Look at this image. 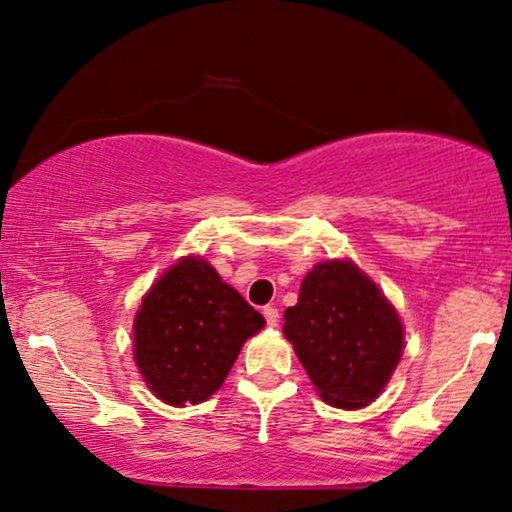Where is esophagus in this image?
<instances>
[{
  "mask_svg": "<svg viewBox=\"0 0 512 512\" xmlns=\"http://www.w3.org/2000/svg\"><path fill=\"white\" fill-rule=\"evenodd\" d=\"M262 315H264V319H267L269 326L279 324V310H276V307L267 305V307H264V310H262Z\"/></svg>",
  "mask_w": 512,
  "mask_h": 512,
  "instance_id": "obj_1",
  "label": "esophagus"
}]
</instances>
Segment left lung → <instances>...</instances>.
Here are the masks:
<instances>
[{
	"mask_svg": "<svg viewBox=\"0 0 512 512\" xmlns=\"http://www.w3.org/2000/svg\"><path fill=\"white\" fill-rule=\"evenodd\" d=\"M307 377L329 405L365 408L403 355V324L386 295L350 260L319 262L283 315Z\"/></svg>",
	"mask_w": 512,
	"mask_h": 512,
	"instance_id": "1",
	"label": "left lung"
}]
</instances>
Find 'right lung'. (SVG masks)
Wrapping results in <instances>:
<instances>
[{"label": "right lung", "mask_w": 512, "mask_h": 512, "mask_svg": "<svg viewBox=\"0 0 512 512\" xmlns=\"http://www.w3.org/2000/svg\"><path fill=\"white\" fill-rule=\"evenodd\" d=\"M264 317L202 257H183L145 293L133 322V357L169 405H197L224 384Z\"/></svg>", "instance_id": "obj_1"}]
</instances>
